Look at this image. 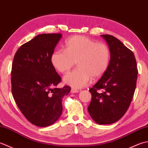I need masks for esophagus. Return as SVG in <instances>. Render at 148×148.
<instances>
[{
  "mask_svg": "<svg viewBox=\"0 0 148 148\" xmlns=\"http://www.w3.org/2000/svg\"><path fill=\"white\" fill-rule=\"evenodd\" d=\"M71 92L72 93H78V92H79V91L78 90H77V89H76V88H72Z\"/></svg>",
  "mask_w": 148,
  "mask_h": 148,
  "instance_id": "1",
  "label": "esophagus"
}]
</instances>
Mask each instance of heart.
Segmentation results:
<instances>
[{
    "label": "heart",
    "instance_id": "1",
    "mask_svg": "<svg viewBox=\"0 0 148 148\" xmlns=\"http://www.w3.org/2000/svg\"><path fill=\"white\" fill-rule=\"evenodd\" d=\"M51 62L56 70L62 74L67 73L77 63L78 69L66 75L64 80L75 88H81L88 85L92 78L99 79L106 73L111 62V51L105 43L75 36L66 41L65 50L53 53Z\"/></svg>",
    "mask_w": 148,
    "mask_h": 148
}]
</instances>
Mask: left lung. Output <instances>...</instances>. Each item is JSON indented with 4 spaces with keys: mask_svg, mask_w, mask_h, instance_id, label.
<instances>
[{
    "mask_svg": "<svg viewBox=\"0 0 148 148\" xmlns=\"http://www.w3.org/2000/svg\"><path fill=\"white\" fill-rule=\"evenodd\" d=\"M102 37L108 44L111 62L106 73L89 90L92 100L88 111L97 123L106 125L118 121L129 108L136 90L138 70L130 49L114 36L106 34Z\"/></svg>",
    "mask_w": 148,
    "mask_h": 148,
    "instance_id": "left-lung-1",
    "label": "left lung"
}]
</instances>
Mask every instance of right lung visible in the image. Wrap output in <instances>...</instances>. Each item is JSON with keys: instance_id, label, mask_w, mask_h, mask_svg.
Here are the masks:
<instances>
[{"instance_id": "obj_1", "label": "right lung", "mask_w": 148, "mask_h": 148, "mask_svg": "<svg viewBox=\"0 0 148 148\" xmlns=\"http://www.w3.org/2000/svg\"><path fill=\"white\" fill-rule=\"evenodd\" d=\"M62 34H43L20 46L14 56L11 91L22 114L37 127L51 125L62 112V99L71 87L57 88L62 78L51 57Z\"/></svg>"}]
</instances>
